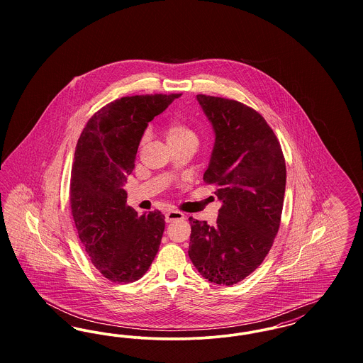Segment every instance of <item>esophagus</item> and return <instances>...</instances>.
Instances as JSON below:
<instances>
[{
	"label": "esophagus",
	"mask_w": 363,
	"mask_h": 363,
	"mask_svg": "<svg viewBox=\"0 0 363 363\" xmlns=\"http://www.w3.org/2000/svg\"><path fill=\"white\" fill-rule=\"evenodd\" d=\"M184 218H185V215H184L182 212H179V211H169V212H166V215H164V220H166L167 223H172L173 220L184 219Z\"/></svg>",
	"instance_id": "obj_1"
}]
</instances>
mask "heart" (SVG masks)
<instances>
[{
  "mask_svg": "<svg viewBox=\"0 0 363 363\" xmlns=\"http://www.w3.org/2000/svg\"><path fill=\"white\" fill-rule=\"evenodd\" d=\"M166 138L169 143L173 141H181V140H197L194 132L188 128L186 125L181 123V122H172L167 128H166Z\"/></svg>",
  "mask_w": 363,
  "mask_h": 363,
  "instance_id": "b5f03b06",
  "label": "heart"
}]
</instances>
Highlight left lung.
<instances>
[{
    "instance_id": "obj_1",
    "label": "left lung",
    "mask_w": 363,
    "mask_h": 363,
    "mask_svg": "<svg viewBox=\"0 0 363 363\" xmlns=\"http://www.w3.org/2000/svg\"><path fill=\"white\" fill-rule=\"evenodd\" d=\"M215 132L204 181L223 203L216 225L189 218L190 259L211 283L233 286L267 257L277 237L286 162L271 126L246 104L197 95Z\"/></svg>"
}]
</instances>
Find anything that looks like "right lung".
Wrapping results in <instances>:
<instances>
[{
  "label": "right lung",
  "mask_w": 363,
  "mask_h": 363,
  "mask_svg": "<svg viewBox=\"0 0 363 363\" xmlns=\"http://www.w3.org/2000/svg\"><path fill=\"white\" fill-rule=\"evenodd\" d=\"M181 94L135 95L98 110L76 145L70 174V209L79 238L94 267L114 283H132L155 259L164 216H138L126 204L123 184L135 169L148 122Z\"/></svg>",
  "instance_id": "right-lung-1"
}]
</instances>
